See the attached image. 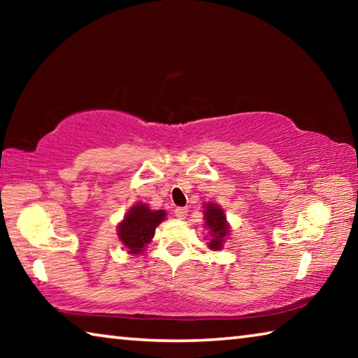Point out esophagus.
<instances>
[{"label":"esophagus","mask_w":358,"mask_h":358,"mask_svg":"<svg viewBox=\"0 0 358 358\" xmlns=\"http://www.w3.org/2000/svg\"><path fill=\"white\" fill-rule=\"evenodd\" d=\"M186 215H187V208H181L180 207V208L175 210V216H177L178 220H185Z\"/></svg>","instance_id":"1"}]
</instances>
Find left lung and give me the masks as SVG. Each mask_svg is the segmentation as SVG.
<instances>
[{
	"label": "left lung",
	"instance_id": "1",
	"mask_svg": "<svg viewBox=\"0 0 358 358\" xmlns=\"http://www.w3.org/2000/svg\"><path fill=\"white\" fill-rule=\"evenodd\" d=\"M203 221L211 251H221L230 235V224L220 205L208 202L203 205Z\"/></svg>",
	"mask_w": 358,
	"mask_h": 358
}]
</instances>
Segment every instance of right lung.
<instances>
[{
  "label": "right lung",
  "instance_id": "add662e5",
  "mask_svg": "<svg viewBox=\"0 0 358 358\" xmlns=\"http://www.w3.org/2000/svg\"><path fill=\"white\" fill-rule=\"evenodd\" d=\"M166 216L164 210H151L147 203L132 205L117 226V235L128 254L137 256L147 250L155 237L156 227L166 220Z\"/></svg>",
  "mask_w": 358,
  "mask_h": 358
}]
</instances>
